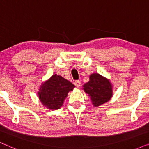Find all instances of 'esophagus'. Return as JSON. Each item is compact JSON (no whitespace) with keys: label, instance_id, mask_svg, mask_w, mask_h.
Wrapping results in <instances>:
<instances>
[{"label":"esophagus","instance_id":"1","mask_svg":"<svg viewBox=\"0 0 149 149\" xmlns=\"http://www.w3.org/2000/svg\"><path fill=\"white\" fill-rule=\"evenodd\" d=\"M74 85L77 87H79L81 86V81H75L74 83Z\"/></svg>","mask_w":149,"mask_h":149}]
</instances>
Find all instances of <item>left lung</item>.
<instances>
[{
  "instance_id": "left-lung-1",
  "label": "left lung",
  "mask_w": 149,
  "mask_h": 149,
  "mask_svg": "<svg viewBox=\"0 0 149 149\" xmlns=\"http://www.w3.org/2000/svg\"><path fill=\"white\" fill-rule=\"evenodd\" d=\"M83 89L90 97L94 107H98L109 102L113 96V87L109 79L97 73L89 76V81L85 83Z\"/></svg>"
}]
</instances>
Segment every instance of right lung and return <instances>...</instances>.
<instances>
[{
    "label": "right lung",
    "mask_w": 149,
    "mask_h": 149,
    "mask_svg": "<svg viewBox=\"0 0 149 149\" xmlns=\"http://www.w3.org/2000/svg\"><path fill=\"white\" fill-rule=\"evenodd\" d=\"M75 87L70 81L60 75L54 74L40 85L38 94L40 101L47 109H60L70 91Z\"/></svg>",
    "instance_id": "add662e5"
}]
</instances>
